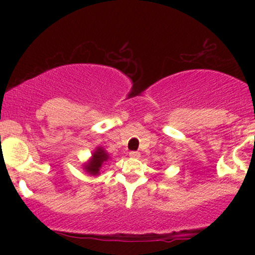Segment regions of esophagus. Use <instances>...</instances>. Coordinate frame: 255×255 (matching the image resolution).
Returning a JSON list of instances; mask_svg holds the SVG:
<instances>
[{"instance_id": "esophagus-1", "label": "esophagus", "mask_w": 255, "mask_h": 255, "mask_svg": "<svg viewBox=\"0 0 255 255\" xmlns=\"http://www.w3.org/2000/svg\"><path fill=\"white\" fill-rule=\"evenodd\" d=\"M129 156L131 158H139L140 157V153L137 151H130L129 152Z\"/></svg>"}]
</instances>
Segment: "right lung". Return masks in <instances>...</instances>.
Masks as SVG:
<instances>
[{
    "instance_id": "obj_1",
    "label": "right lung",
    "mask_w": 255,
    "mask_h": 255,
    "mask_svg": "<svg viewBox=\"0 0 255 255\" xmlns=\"http://www.w3.org/2000/svg\"><path fill=\"white\" fill-rule=\"evenodd\" d=\"M108 159H109V154L105 152L103 147L99 146V147L96 148V151L92 153L89 162L84 165V169L89 172L90 175H98L103 163L107 162Z\"/></svg>"
}]
</instances>
